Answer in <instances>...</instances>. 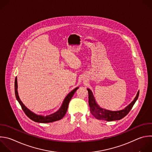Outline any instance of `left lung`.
Instances as JSON below:
<instances>
[{"instance_id": "8db88e82", "label": "left lung", "mask_w": 152, "mask_h": 152, "mask_svg": "<svg viewBox=\"0 0 152 152\" xmlns=\"http://www.w3.org/2000/svg\"><path fill=\"white\" fill-rule=\"evenodd\" d=\"M88 91V100L89 106L91 113L95 118L98 119H102L107 121H113L116 120H120L124 118L128 114L134 104L136 102L139 95V91H138L136 96L132 102L126 106L124 109L118 111H112L100 107L96 103L95 97L93 95L92 92L90 89L87 88Z\"/></svg>"}]
</instances>
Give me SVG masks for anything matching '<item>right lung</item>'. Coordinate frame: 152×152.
I'll return each instance as SVG.
<instances>
[{"instance_id": "right-lung-1", "label": "right lung", "mask_w": 152, "mask_h": 152, "mask_svg": "<svg viewBox=\"0 0 152 152\" xmlns=\"http://www.w3.org/2000/svg\"><path fill=\"white\" fill-rule=\"evenodd\" d=\"M78 88H79V87L75 88L73 90H72L70 93H69L67 94V95L65 97L63 102L62 103V105L61 106V107L58 109V110H57L56 112H55L53 114H50V115H46V116H43V115H39L36 114L34 112H31L27 107H26L25 106V105L22 103V102L19 97L18 90H17V89H18L17 77H16L15 79V96H16L17 101L20 103V104L21 105V108L23 110V111L24 112V113H26V115L32 121H33L36 122H39V123H49V122H53L57 121L61 119L64 116V115H66V113L67 112L70 99H72L74 94L75 93V92L77 91V89Z\"/></svg>"}]
</instances>
